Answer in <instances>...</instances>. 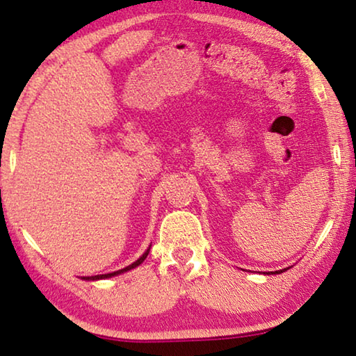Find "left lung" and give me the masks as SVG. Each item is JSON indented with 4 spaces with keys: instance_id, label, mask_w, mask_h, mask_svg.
Returning <instances> with one entry per match:
<instances>
[{
    "instance_id": "obj_1",
    "label": "left lung",
    "mask_w": 356,
    "mask_h": 356,
    "mask_svg": "<svg viewBox=\"0 0 356 356\" xmlns=\"http://www.w3.org/2000/svg\"><path fill=\"white\" fill-rule=\"evenodd\" d=\"M289 268V267H288ZM288 268H283V270H277V272H275V275H278V273H283V272H286V270Z\"/></svg>"
}]
</instances>
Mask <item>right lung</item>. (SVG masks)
<instances>
[{
	"label": "right lung",
	"mask_w": 356,
	"mask_h": 356,
	"mask_svg": "<svg viewBox=\"0 0 356 356\" xmlns=\"http://www.w3.org/2000/svg\"><path fill=\"white\" fill-rule=\"evenodd\" d=\"M148 252H150V248L147 249V251L142 254V256L137 259L136 262H132L131 265H127V267H124V268H121V270H116V272H111V273H105V275H94V277H83V280H88V281H95V280H104V278H111V277H116V275H121V273H124V272H127V270H132V268H136V267H139V265L145 261L147 259V256H148Z\"/></svg>",
	"instance_id": "right-lung-1"
}]
</instances>
